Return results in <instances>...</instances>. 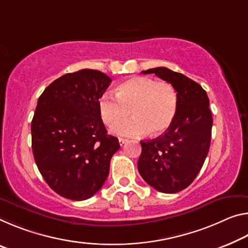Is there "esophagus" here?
I'll return each mask as SVG.
<instances>
[{
    "mask_svg": "<svg viewBox=\"0 0 248 248\" xmlns=\"http://www.w3.org/2000/svg\"><path fill=\"white\" fill-rule=\"evenodd\" d=\"M127 139H123V138H120L119 139V143H120V145H124L125 142H127Z\"/></svg>",
    "mask_w": 248,
    "mask_h": 248,
    "instance_id": "34e87169",
    "label": "esophagus"
}]
</instances>
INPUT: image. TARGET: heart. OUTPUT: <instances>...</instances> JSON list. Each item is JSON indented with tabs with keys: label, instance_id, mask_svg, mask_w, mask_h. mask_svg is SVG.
<instances>
[{
	"label": "heart",
	"instance_id": "b5f03b06",
	"mask_svg": "<svg viewBox=\"0 0 248 248\" xmlns=\"http://www.w3.org/2000/svg\"><path fill=\"white\" fill-rule=\"evenodd\" d=\"M115 97L104 95L98 109L108 127H115L131 111L132 119L113 129L118 136L140 137L149 131L161 135L171 127L178 112V93L173 86L150 77L135 76L119 82Z\"/></svg>",
	"mask_w": 248,
	"mask_h": 248
}]
</instances>
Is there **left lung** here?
I'll return each instance as SVG.
<instances>
[{"label": "left lung", "mask_w": 248, "mask_h": 248, "mask_svg": "<svg viewBox=\"0 0 248 248\" xmlns=\"http://www.w3.org/2000/svg\"><path fill=\"white\" fill-rule=\"evenodd\" d=\"M155 74L178 93V112L164 135L141 141L138 170L149 186L163 193L184 190L199 174L209 153L213 118L201 85L167 67L143 70Z\"/></svg>", "instance_id": "obj_1"}]
</instances>
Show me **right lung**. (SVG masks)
Listing matches in <instances>:
<instances>
[{
	"label": "right lung",
	"instance_id": "add662e5",
	"mask_svg": "<svg viewBox=\"0 0 248 248\" xmlns=\"http://www.w3.org/2000/svg\"><path fill=\"white\" fill-rule=\"evenodd\" d=\"M111 79L95 69L62 75L38 98L31 131L35 162L49 187L82 201L104 186L119 141L109 136L98 101Z\"/></svg>",
	"mask_w": 248,
	"mask_h": 248
}]
</instances>
